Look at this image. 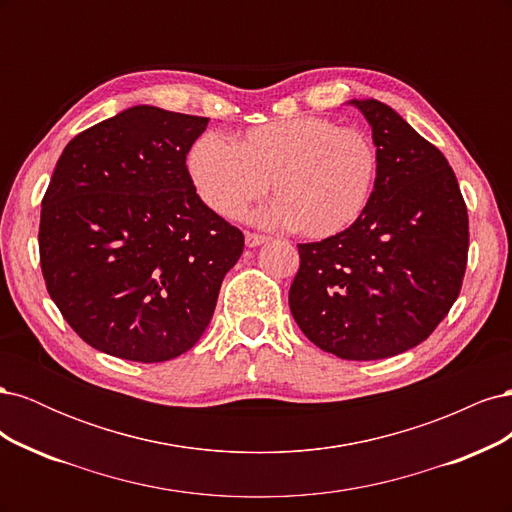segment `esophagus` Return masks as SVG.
<instances>
[{
	"instance_id": "1",
	"label": "esophagus",
	"mask_w": 512,
	"mask_h": 512,
	"mask_svg": "<svg viewBox=\"0 0 512 512\" xmlns=\"http://www.w3.org/2000/svg\"><path fill=\"white\" fill-rule=\"evenodd\" d=\"M269 241V237H265V235H260V232H245V243L250 245V247H256V245H262V243H267Z\"/></svg>"
}]
</instances>
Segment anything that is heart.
I'll list each match as a JSON object with an SVG mask.
<instances>
[{"label":"heart","mask_w":512,"mask_h":512,"mask_svg":"<svg viewBox=\"0 0 512 512\" xmlns=\"http://www.w3.org/2000/svg\"><path fill=\"white\" fill-rule=\"evenodd\" d=\"M188 166L200 198L222 218L243 215L269 181L275 200L260 220L327 239L367 207L378 151L361 128L327 117H288L247 128L232 145L215 134L198 136Z\"/></svg>","instance_id":"obj_1"}]
</instances>
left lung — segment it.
Listing matches in <instances>:
<instances>
[{
  "label": "left lung",
  "mask_w": 512,
  "mask_h": 512,
  "mask_svg": "<svg viewBox=\"0 0 512 512\" xmlns=\"http://www.w3.org/2000/svg\"><path fill=\"white\" fill-rule=\"evenodd\" d=\"M371 126L378 173L352 226L299 243L288 303L324 352L376 361L436 331L468 265V207L444 153L378 100H352Z\"/></svg>",
  "instance_id": "8db88e82"
}]
</instances>
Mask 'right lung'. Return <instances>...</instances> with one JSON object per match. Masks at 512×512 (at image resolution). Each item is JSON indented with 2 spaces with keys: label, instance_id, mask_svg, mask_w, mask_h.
I'll return each instance as SVG.
<instances>
[{
  "label": "right lung",
  "instance_id": "add662e5",
  "mask_svg": "<svg viewBox=\"0 0 512 512\" xmlns=\"http://www.w3.org/2000/svg\"><path fill=\"white\" fill-rule=\"evenodd\" d=\"M209 119L132 106L76 134L40 211L46 290L83 342L138 363L188 352L213 316L243 232L185 166Z\"/></svg>",
  "mask_w": 512,
  "mask_h": 512
}]
</instances>
